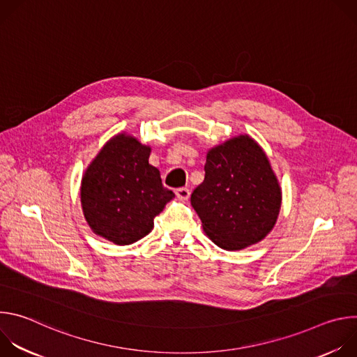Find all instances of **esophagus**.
<instances>
[{
    "label": "esophagus",
    "mask_w": 357,
    "mask_h": 357,
    "mask_svg": "<svg viewBox=\"0 0 357 357\" xmlns=\"http://www.w3.org/2000/svg\"><path fill=\"white\" fill-rule=\"evenodd\" d=\"M175 193L179 200H188L190 196V190L188 188H179V189H176Z\"/></svg>",
    "instance_id": "obj_1"
}]
</instances>
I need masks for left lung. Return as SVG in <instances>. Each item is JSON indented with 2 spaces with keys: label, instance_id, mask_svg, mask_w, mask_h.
Segmentation results:
<instances>
[{
  "label": "left lung",
  "instance_id": "obj_1",
  "mask_svg": "<svg viewBox=\"0 0 357 357\" xmlns=\"http://www.w3.org/2000/svg\"><path fill=\"white\" fill-rule=\"evenodd\" d=\"M190 203L208 237L236 251L273 230L281 188L263 148L244 134L208 151L205 179L192 192Z\"/></svg>",
  "mask_w": 357,
  "mask_h": 357
}]
</instances>
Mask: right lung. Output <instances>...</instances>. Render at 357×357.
Listing matches in <instances>:
<instances>
[{
	"mask_svg": "<svg viewBox=\"0 0 357 357\" xmlns=\"http://www.w3.org/2000/svg\"><path fill=\"white\" fill-rule=\"evenodd\" d=\"M151 148L126 132L100 149L80 186L82 209L90 229L119 245L145 237L167 203L175 197L164 188L160 171L148 162Z\"/></svg>",
	"mask_w": 357,
	"mask_h": 357,
	"instance_id": "right-lung-1",
	"label": "right lung"
}]
</instances>
